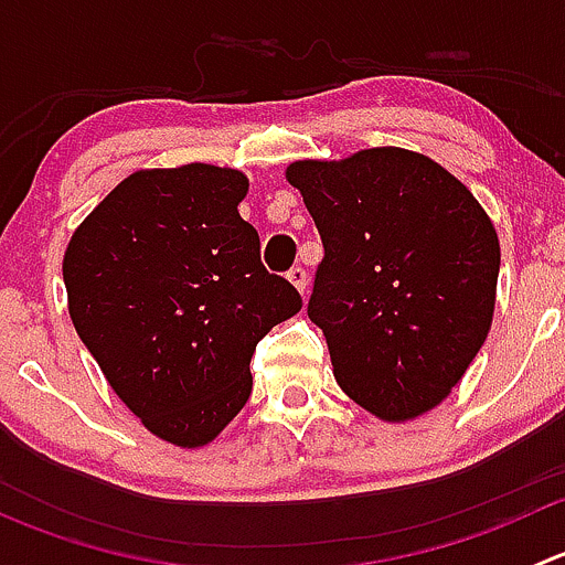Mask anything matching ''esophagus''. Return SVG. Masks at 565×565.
<instances>
[{
    "label": "esophagus",
    "instance_id": "34e87169",
    "mask_svg": "<svg viewBox=\"0 0 565 565\" xmlns=\"http://www.w3.org/2000/svg\"><path fill=\"white\" fill-rule=\"evenodd\" d=\"M287 278L295 284V289H298V292H306V289H309V273H306V267H300V265L289 267Z\"/></svg>",
    "mask_w": 565,
    "mask_h": 565
}]
</instances>
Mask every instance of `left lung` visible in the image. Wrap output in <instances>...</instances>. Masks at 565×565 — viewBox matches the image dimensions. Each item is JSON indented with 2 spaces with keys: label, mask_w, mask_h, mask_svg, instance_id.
<instances>
[{
  "label": "left lung",
  "mask_w": 565,
  "mask_h": 565,
  "mask_svg": "<svg viewBox=\"0 0 565 565\" xmlns=\"http://www.w3.org/2000/svg\"><path fill=\"white\" fill-rule=\"evenodd\" d=\"M287 180L322 237L309 317L335 383L383 420L429 413L492 328L500 243L489 215L440 163L402 147L295 161Z\"/></svg>",
  "instance_id": "1"
}]
</instances>
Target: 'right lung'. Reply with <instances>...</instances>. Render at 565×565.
Here are the masks:
<instances>
[{
	"mask_svg": "<svg viewBox=\"0 0 565 565\" xmlns=\"http://www.w3.org/2000/svg\"><path fill=\"white\" fill-rule=\"evenodd\" d=\"M248 177L141 169L67 243V311L108 385L156 437L202 448L246 407L250 355L303 306L241 218Z\"/></svg>",
	"mask_w": 565,
	"mask_h": 565,
	"instance_id": "add662e5",
	"label": "right lung"
}]
</instances>
